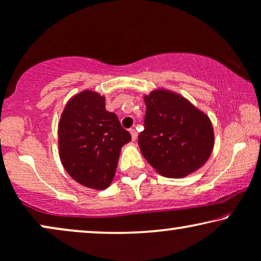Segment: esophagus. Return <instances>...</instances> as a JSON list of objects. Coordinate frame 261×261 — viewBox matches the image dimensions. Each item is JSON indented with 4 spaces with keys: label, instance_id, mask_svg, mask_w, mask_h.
I'll use <instances>...</instances> for the list:
<instances>
[{
    "label": "esophagus",
    "instance_id": "1",
    "mask_svg": "<svg viewBox=\"0 0 261 261\" xmlns=\"http://www.w3.org/2000/svg\"><path fill=\"white\" fill-rule=\"evenodd\" d=\"M130 134H131V138H133V141H136L137 140V131L135 130V128H130Z\"/></svg>",
    "mask_w": 261,
    "mask_h": 261
}]
</instances>
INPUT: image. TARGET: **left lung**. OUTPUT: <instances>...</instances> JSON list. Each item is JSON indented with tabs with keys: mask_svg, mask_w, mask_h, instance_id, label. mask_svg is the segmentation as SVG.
I'll return each mask as SVG.
<instances>
[{
	"mask_svg": "<svg viewBox=\"0 0 261 261\" xmlns=\"http://www.w3.org/2000/svg\"><path fill=\"white\" fill-rule=\"evenodd\" d=\"M141 153L161 176L183 178L210 159L214 147L212 121L178 92L159 88L144 95Z\"/></svg>",
	"mask_w": 261,
	"mask_h": 261,
	"instance_id": "left-lung-1",
	"label": "left lung"
}]
</instances>
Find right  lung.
<instances>
[{
    "label": "right lung",
    "mask_w": 261,
    "mask_h": 261,
    "mask_svg": "<svg viewBox=\"0 0 261 261\" xmlns=\"http://www.w3.org/2000/svg\"><path fill=\"white\" fill-rule=\"evenodd\" d=\"M105 101L94 90L78 92L66 103L58 125L62 166L75 182L94 190L111 186L121 147L131 141Z\"/></svg>",
    "instance_id": "obj_1"
}]
</instances>
